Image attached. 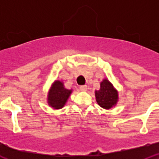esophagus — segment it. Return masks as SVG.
<instances>
[{
    "mask_svg": "<svg viewBox=\"0 0 159 159\" xmlns=\"http://www.w3.org/2000/svg\"><path fill=\"white\" fill-rule=\"evenodd\" d=\"M80 90H81V91H87V85L80 86Z\"/></svg>",
    "mask_w": 159,
    "mask_h": 159,
    "instance_id": "esophagus-1",
    "label": "esophagus"
}]
</instances>
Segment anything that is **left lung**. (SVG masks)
Here are the masks:
<instances>
[{
    "mask_svg": "<svg viewBox=\"0 0 159 159\" xmlns=\"http://www.w3.org/2000/svg\"><path fill=\"white\" fill-rule=\"evenodd\" d=\"M100 86V90L96 91V102L103 108H111L117 102V92L113 87V85L106 79L102 82Z\"/></svg>",
    "mask_w": 159,
    "mask_h": 159,
    "instance_id": "1",
    "label": "left lung"
}]
</instances>
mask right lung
<instances>
[{
  "label": "right lung",
  "mask_w": 159,
  "mask_h": 159,
  "mask_svg": "<svg viewBox=\"0 0 159 159\" xmlns=\"http://www.w3.org/2000/svg\"><path fill=\"white\" fill-rule=\"evenodd\" d=\"M72 90L65 89L62 82L56 81L53 84L48 95V103L55 109L61 108L65 105Z\"/></svg>",
  "instance_id": "add662e5"
}]
</instances>
